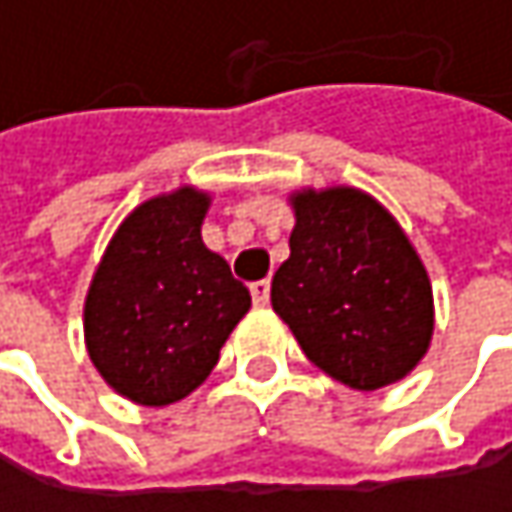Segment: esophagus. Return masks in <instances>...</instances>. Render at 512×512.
I'll use <instances>...</instances> for the list:
<instances>
[{
	"label": "esophagus",
	"mask_w": 512,
	"mask_h": 512,
	"mask_svg": "<svg viewBox=\"0 0 512 512\" xmlns=\"http://www.w3.org/2000/svg\"><path fill=\"white\" fill-rule=\"evenodd\" d=\"M252 299H255V305H266L269 302V278H260V281H252Z\"/></svg>",
	"instance_id": "34e87169"
}]
</instances>
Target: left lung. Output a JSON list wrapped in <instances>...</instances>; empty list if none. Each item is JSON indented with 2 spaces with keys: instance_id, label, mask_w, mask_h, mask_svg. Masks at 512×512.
<instances>
[{
  "instance_id": "left-lung-1",
  "label": "left lung",
  "mask_w": 512,
  "mask_h": 512,
  "mask_svg": "<svg viewBox=\"0 0 512 512\" xmlns=\"http://www.w3.org/2000/svg\"><path fill=\"white\" fill-rule=\"evenodd\" d=\"M293 210L290 257L272 275L275 314L338 382L376 391L403 379L433 338V290L412 243L358 189H308Z\"/></svg>"
}]
</instances>
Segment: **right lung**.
I'll return each mask as SVG.
<instances>
[{
    "instance_id": "add662e5",
    "label": "right lung",
    "mask_w": 512,
    "mask_h": 512,
    "mask_svg": "<svg viewBox=\"0 0 512 512\" xmlns=\"http://www.w3.org/2000/svg\"><path fill=\"white\" fill-rule=\"evenodd\" d=\"M210 198L192 186L136 207L85 299V344L100 376L142 406L195 391L252 308L249 287L201 240Z\"/></svg>"
}]
</instances>
